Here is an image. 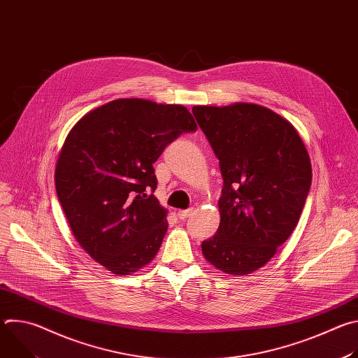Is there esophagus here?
Segmentation results:
<instances>
[{"mask_svg": "<svg viewBox=\"0 0 358 358\" xmlns=\"http://www.w3.org/2000/svg\"><path fill=\"white\" fill-rule=\"evenodd\" d=\"M192 213H194V210H192V208H188V210H180V211L177 213V215H178V218H180V220H185V218L191 217V215H192Z\"/></svg>", "mask_w": 358, "mask_h": 358, "instance_id": "34e87169", "label": "esophagus"}]
</instances>
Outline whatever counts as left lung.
I'll return each mask as SVG.
<instances>
[{
    "instance_id": "obj_1",
    "label": "left lung",
    "mask_w": 358,
    "mask_h": 358,
    "mask_svg": "<svg viewBox=\"0 0 358 358\" xmlns=\"http://www.w3.org/2000/svg\"><path fill=\"white\" fill-rule=\"evenodd\" d=\"M224 178L218 231L202 255L245 276L266 265L294 231L312 184V164L290 122L253 103L194 106Z\"/></svg>"
}]
</instances>
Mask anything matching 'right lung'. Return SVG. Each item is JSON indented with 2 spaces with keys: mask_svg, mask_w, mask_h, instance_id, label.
Returning a JSON list of instances; mask_svg holds the SVG:
<instances>
[{
  "mask_svg": "<svg viewBox=\"0 0 358 358\" xmlns=\"http://www.w3.org/2000/svg\"><path fill=\"white\" fill-rule=\"evenodd\" d=\"M187 108L116 99L68 133L55 185L71 231L92 259L130 275L157 255L169 228L152 164L181 133L195 131Z\"/></svg>",
  "mask_w": 358,
  "mask_h": 358,
  "instance_id": "right-lung-1",
  "label": "right lung"
}]
</instances>
